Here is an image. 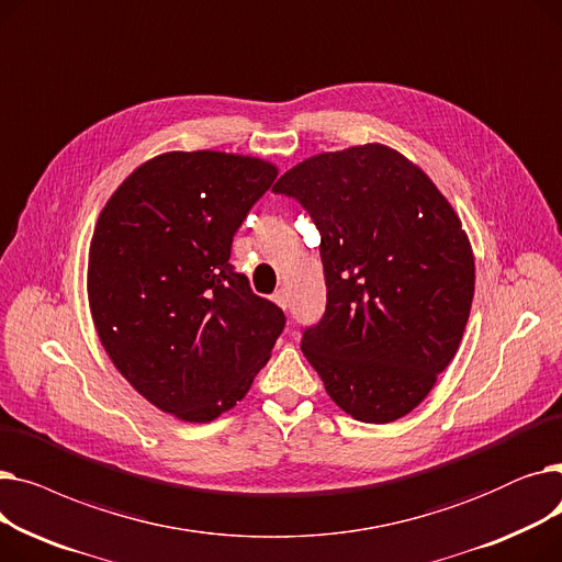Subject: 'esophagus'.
Returning <instances> with one entry per match:
<instances>
[{
    "label": "esophagus",
    "mask_w": 562,
    "mask_h": 562,
    "mask_svg": "<svg viewBox=\"0 0 562 562\" xmlns=\"http://www.w3.org/2000/svg\"><path fill=\"white\" fill-rule=\"evenodd\" d=\"M273 301H276L282 310H286V307H289V293H286V289H278V291L273 293Z\"/></svg>",
    "instance_id": "1"
}]
</instances>
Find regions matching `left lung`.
Instances as JSON below:
<instances>
[{
    "mask_svg": "<svg viewBox=\"0 0 562 562\" xmlns=\"http://www.w3.org/2000/svg\"><path fill=\"white\" fill-rule=\"evenodd\" d=\"M321 234L328 303L301 348L352 419L390 424L415 409L460 346L474 257L447 198L385 145L348 147L284 172Z\"/></svg>",
    "mask_w": 562,
    "mask_h": 562,
    "instance_id": "obj_1",
    "label": "left lung"
}]
</instances>
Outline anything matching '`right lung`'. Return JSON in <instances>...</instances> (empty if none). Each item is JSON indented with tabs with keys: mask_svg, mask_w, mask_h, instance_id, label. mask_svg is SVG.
I'll return each instance as SVG.
<instances>
[{
	"mask_svg": "<svg viewBox=\"0 0 562 562\" xmlns=\"http://www.w3.org/2000/svg\"><path fill=\"white\" fill-rule=\"evenodd\" d=\"M276 166L225 153H168L136 168L100 214L88 301L132 387L184 422L241 401L284 330V312L229 263L232 239Z\"/></svg>",
	"mask_w": 562,
	"mask_h": 562,
	"instance_id": "obj_1",
	"label": "right lung"
}]
</instances>
